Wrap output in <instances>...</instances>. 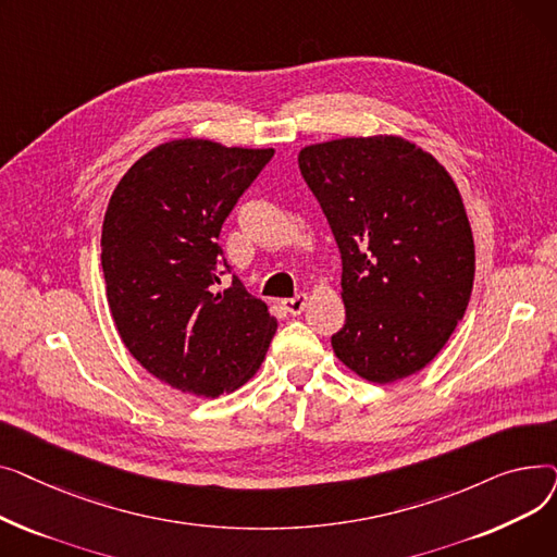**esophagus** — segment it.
<instances>
[{
    "mask_svg": "<svg viewBox=\"0 0 557 557\" xmlns=\"http://www.w3.org/2000/svg\"><path fill=\"white\" fill-rule=\"evenodd\" d=\"M307 302H309V298H307L305 294H298L296 298H286V300H282V307H284V311H288L290 315H300V313L305 311Z\"/></svg>",
    "mask_w": 557,
    "mask_h": 557,
    "instance_id": "obj_1",
    "label": "esophagus"
}]
</instances>
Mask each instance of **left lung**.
I'll return each mask as SVG.
<instances>
[{
	"instance_id": "obj_1",
	"label": "left lung",
	"mask_w": 557,
	"mask_h": 557,
	"mask_svg": "<svg viewBox=\"0 0 557 557\" xmlns=\"http://www.w3.org/2000/svg\"><path fill=\"white\" fill-rule=\"evenodd\" d=\"M300 173L343 259L338 361L372 384L431 363L465 315L474 237L447 169L397 135L309 144Z\"/></svg>"
}]
</instances>
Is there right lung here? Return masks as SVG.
<instances>
[{"label": "right lung", "mask_w": 557, "mask_h": 557, "mask_svg": "<svg viewBox=\"0 0 557 557\" xmlns=\"http://www.w3.org/2000/svg\"><path fill=\"white\" fill-rule=\"evenodd\" d=\"M273 149L171 139L114 187L101 232L110 313L128 352L160 382L198 397L242 388L277 320L232 275L216 244L239 196Z\"/></svg>", "instance_id": "add662e5"}]
</instances>
